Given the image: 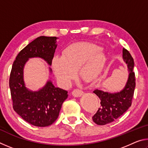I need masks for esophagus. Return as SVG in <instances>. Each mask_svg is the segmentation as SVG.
Returning a JSON list of instances; mask_svg holds the SVG:
<instances>
[{
    "instance_id": "esophagus-1",
    "label": "esophagus",
    "mask_w": 148,
    "mask_h": 148,
    "mask_svg": "<svg viewBox=\"0 0 148 148\" xmlns=\"http://www.w3.org/2000/svg\"><path fill=\"white\" fill-rule=\"evenodd\" d=\"M72 94L75 97H79L84 94V91H82V90H80V89H74V91L72 92Z\"/></svg>"
}]
</instances>
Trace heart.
<instances>
[{"label":"heart","instance_id":"obj_1","mask_svg":"<svg viewBox=\"0 0 148 148\" xmlns=\"http://www.w3.org/2000/svg\"><path fill=\"white\" fill-rule=\"evenodd\" d=\"M106 62V55L98 45L87 42H77L69 45L62 56H55L51 68L60 83L69 86L77 76L89 81L101 74Z\"/></svg>","mask_w":148,"mask_h":148}]
</instances>
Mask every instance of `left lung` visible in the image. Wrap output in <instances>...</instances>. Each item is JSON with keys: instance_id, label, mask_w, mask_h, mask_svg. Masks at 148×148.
<instances>
[{"instance_id": "left-lung-1", "label": "left lung", "mask_w": 148, "mask_h": 148, "mask_svg": "<svg viewBox=\"0 0 148 148\" xmlns=\"http://www.w3.org/2000/svg\"><path fill=\"white\" fill-rule=\"evenodd\" d=\"M123 59L127 65L129 72V77L124 88L119 92L114 93L99 89L93 91L101 100V107L92 117V121L97 125H104L114 121L131 106L136 86V79L133 72L134 60L128 50L125 48L123 49Z\"/></svg>"}]
</instances>
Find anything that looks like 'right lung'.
<instances>
[{"instance_id": "add662e5", "label": "right lung", "mask_w": 148, "mask_h": 148, "mask_svg": "<svg viewBox=\"0 0 148 148\" xmlns=\"http://www.w3.org/2000/svg\"><path fill=\"white\" fill-rule=\"evenodd\" d=\"M57 39L56 36L38 37L19 52L12 65L9 86L13 108L25 121L34 126L47 127L53 123L68 97V91L56 87L51 80L37 91L27 89L24 82L23 69L29 59L39 57L51 66L57 46Z\"/></svg>"}]
</instances>
